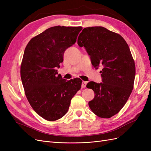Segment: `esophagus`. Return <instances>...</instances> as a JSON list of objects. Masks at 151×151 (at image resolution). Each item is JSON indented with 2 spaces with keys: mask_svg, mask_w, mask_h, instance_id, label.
Returning <instances> with one entry per match:
<instances>
[{
  "mask_svg": "<svg viewBox=\"0 0 151 151\" xmlns=\"http://www.w3.org/2000/svg\"><path fill=\"white\" fill-rule=\"evenodd\" d=\"M86 84H87V82H85V81H83V83H82V85H81L82 88H86Z\"/></svg>",
  "mask_w": 151,
  "mask_h": 151,
  "instance_id": "esophagus-1",
  "label": "esophagus"
}]
</instances>
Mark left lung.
Listing matches in <instances>:
<instances>
[{
  "label": "left lung",
  "mask_w": 151,
  "mask_h": 151,
  "mask_svg": "<svg viewBox=\"0 0 151 151\" xmlns=\"http://www.w3.org/2000/svg\"><path fill=\"white\" fill-rule=\"evenodd\" d=\"M77 44L86 48L96 69L103 66V83L86 86L94 92L89 106L99 117L111 118L124 106L134 88L135 65L129 45L121 35L102 26L84 28Z\"/></svg>",
  "instance_id": "1"
}]
</instances>
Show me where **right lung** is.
<instances>
[{
	"label": "right lung",
	"mask_w": 151,
	"mask_h": 151,
	"mask_svg": "<svg viewBox=\"0 0 151 151\" xmlns=\"http://www.w3.org/2000/svg\"><path fill=\"white\" fill-rule=\"evenodd\" d=\"M83 28L57 26L32 38L24 50L21 78L25 94L35 111L55 121L64 116L81 88L79 78L66 81L57 75L63 54L76 42Z\"/></svg>",
	"instance_id": "right-lung-1"
}]
</instances>
